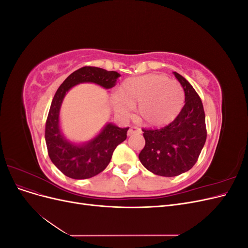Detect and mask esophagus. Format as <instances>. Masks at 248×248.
Instances as JSON below:
<instances>
[{"label":"esophagus","mask_w":248,"mask_h":248,"mask_svg":"<svg viewBox=\"0 0 248 248\" xmlns=\"http://www.w3.org/2000/svg\"><path fill=\"white\" fill-rule=\"evenodd\" d=\"M136 133H141V129L139 128V127H137V126H132L129 128L128 133L127 134H128V136H133V134H136Z\"/></svg>","instance_id":"esophagus-1"}]
</instances>
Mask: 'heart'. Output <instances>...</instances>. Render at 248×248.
<instances>
[{"instance_id":"1","label":"heart","mask_w":248,"mask_h":248,"mask_svg":"<svg viewBox=\"0 0 248 248\" xmlns=\"http://www.w3.org/2000/svg\"><path fill=\"white\" fill-rule=\"evenodd\" d=\"M183 102V88L177 80L161 74H148L124 81L119 97L114 98V107L118 114L129 116L139 106L142 122L163 126L177 117Z\"/></svg>"}]
</instances>
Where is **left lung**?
Masks as SVG:
<instances>
[{"mask_svg":"<svg viewBox=\"0 0 248 248\" xmlns=\"http://www.w3.org/2000/svg\"><path fill=\"white\" fill-rule=\"evenodd\" d=\"M174 74L184 90V107L174 121L164 127L141 129L146 144L139 155L148 170L163 177L189 170L207 139L205 111L199 94L182 76Z\"/></svg>","mask_w":248,"mask_h":248,"instance_id":"8db88e82","label":"left lung"}]
</instances>
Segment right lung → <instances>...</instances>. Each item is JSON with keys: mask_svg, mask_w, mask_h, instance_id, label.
I'll use <instances>...</instances> for the list:
<instances>
[{"mask_svg": "<svg viewBox=\"0 0 248 248\" xmlns=\"http://www.w3.org/2000/svg\"><path fill=\"white\" fill-rule=\"evenodd\" d=\"M121 74L98 67L85 66L72 72L59 87L51 101L46 123V141L52 163L67 177L88 179L98 175L109 163L116 147L127 138L129 127L108 124L92 140L82 146L66 140L60 131L59 112L66 92L80 82H94L106 89L116 85Z\"/></svg>", "mask_w": 248, "mask_h": 248, "instance_id": "1", "label": "right lung"}]
</instances>
